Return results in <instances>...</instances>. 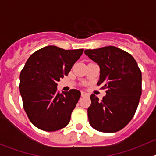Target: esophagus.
I'll return each instance as SVG.
<instances>
[{
	"label": "esophagus",
	"instance_id": "1",
	"mask_svg": "<svg viewBox=\"0 0 156 156\" xmlns=\"http://www.w3.org/2000/svg\"><path fill=\"white\" fill-rule=\"evenodd\" d=\"M81 97H89V94L84 91L81 92Z\"/></svg>",
	"mask_w": 156,
	"mask_h": 156
}]
</instances>
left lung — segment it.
I'll list each match as a JSON object with an SVG mask.
<instances>
[{
    "label": "left lung",
    "instance_id": "8db88e82",
    "mask_svg": "<svg viewBox=\"0 0 156 156\" xmlns=\"http://www.w3.org/2000/svg\"><path fill=\"white\" fill-rule=\"evenodd\" d=\"M84 53L100 66L97 85L107 89L101 101L94 94L90 95L89 122L98 131H119L131 120L138 106L141 71L130 54L116 47L85 50Z\"/></svg>",
    "mask_w": 156,
    "mask_h": 156
}]
</instances>
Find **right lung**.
I'll use <instances>...</instances> for the list:
<instances>
[{"mask_svg": "<svg viewBox=\"0 0 156 156\" xmlns=\"http://www.w3.org/2000/svg\"><path fill=\"white\" fill-rule=\"evenodd\" d=\"M83 49L64 50L47 46L34 52L20 73L19 90L23 108L30 122L44 131H55L68 125L80 98L79 90L59 93L57 83L68 76Z\"/></svg>", "mask_w": 156, "mask_h": 156, "instance_id": "obj_1", "label": "right lung"}]
</instances>
